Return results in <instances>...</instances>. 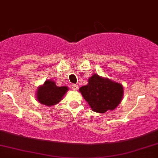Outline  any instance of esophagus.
Returning <instances> with one entry per match:
<instances>
[{
    "label": "esophagus",
    "mask_w": 158,
    "mask_h": 158,
    "mask_svg": "<svg viewBox=\"0 0 158 158\" xmlns=\"http://www.w3.org/2000/svg\"><path fill=\"white\" fill-rule=\"evenodd\" d=\"M71 88H72L73 90L76 91L78 90V85H77V84H72V86H71Z\"/></svg>",
    "instance_id": "obj_1"
}]
</instances>
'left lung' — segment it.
<instances>
[{
    "label": "left lung",
    "instance_id": "1",
    "mask_svg": "<svg viewBox=\"0 0 158 158\" xmlns=\"http://www.w3.org/2000/svg\"><path fill=\"white\" fill-rule=\"evenodd\" d=\"M79 91L91 110L99 113L115 110L124 94L123 84L97 74L90 77L88 84L80 87Z\"/></svg>",
    "mask_w": 158,
    "mask_h": 158
}]
</instances>
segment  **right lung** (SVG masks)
Returning a JSON list of instances; mask_svg holds the SVG:
<instances>
[{
    "label": "right lung",
    "instance_id": "right-lung-1",
    "mask_svg": "<svg viewBox=\"0 0 158 158\" xmlns=\"http://www.w3.org/2000/svg\"><path fill=\"white\" fill-rule=\"evenodd\" d=\"M68 90V87L66 86L58 87L55 81L46 80L43 84L39 86L35 95L40 103L52 106L59 103Z\"/></svg>",
    "mask_w": 158,
    "mask_h": 158
}]
</instances>
